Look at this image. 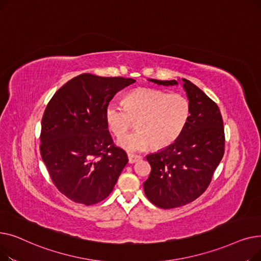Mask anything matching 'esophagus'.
Wrapping results in <instances>:
<instances>
[{
	"mask_svg": "<svg viewBox=\"0 0 261 261\" xmlns=\"http://www.w3.org/2000/svg\"><path fill=\"white\" fill-rule=\"evenodd\" d=\"M142 156L141 155H135V154H132V153H129L128 154V160H129V163L130 164H133L135 162H138L139 160H141Z\"/></svg>",
	"mask_w": 261,
	"mask_h": 261,
	"instance_id": "esophagus-1",
	"label": "esophagus"
}]
</instances>
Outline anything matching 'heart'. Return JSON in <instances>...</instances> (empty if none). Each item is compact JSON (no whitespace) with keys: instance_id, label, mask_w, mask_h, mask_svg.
<instances>
[{"instance_id":"heart-1","label":"heart","mask_w":261,"mask_h":261,"mask_svg":"<svg viewBox=\"0 0 261 261\" xmlns=\"http://www.w3.org/2000/svg\"><path fill=\"white\" fill-rule=\"evenodd\" d=\"M122 105H108L105 119L116 138L125 135L135 121L136 131L117 142L130 152L143 151L151 144L155 149L171 145L182 134L190 115V105L184 95L151 88L133 90Z\"/></svg>"}]
</instances>
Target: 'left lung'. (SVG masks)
<instances>
[{
  "label": "left lung",
  "mask_w": 261,
  "mask_h": 261,
  "mask_svg": "<svg viewBox=\"0 0 261 261\" xmlns=\"http://www.w3.org/2000/svg\"><path fill=\"white\" fill-rule=\"evenodd\" d=\"M159 86H177L186 92L190 115L171 145L148 154L151 172L144 183L150 202L160 208L183 206L199 198L212 181L224 154L223 120L218 106L193 82L148 79Z\"/></svg>",
  "instance_id": "8db88e82"
}]
</instances>
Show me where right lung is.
I'll return each mask as SVG.
<instances>
[{
	"label": "right lung",
	"mask_w": 261,
	"mask_h": 261,
	"mask_svg": "<svg viewBox=\"0 0 261 261\" xmlns=\"http://www.w3.org/2000/svg\"><path fill=\"white\" fill-rule=\"evenodd\" d=\"M134 82L81 74L49 100L41 122V156L54 184L72 201H102L127 165V153L113 145L105 111L117 92Z\"/></svg>",
	"instance_id": "1"
}]
</instances>
